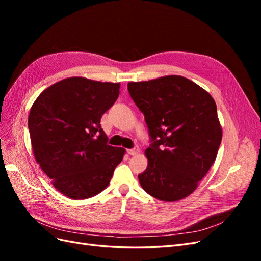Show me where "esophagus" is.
<instances>
[{
	"instance_id": "1",
	"label": "esophagus",
	"mask_w": 261,
	"mask_h": 261,
	"mask_svg": "<svg viewBox=\"0 0 261 261\" xmlns=\"http://www.w3.org/2000/svg\"><path fill=\"white\" fill-rule=\"evenodd\" d=\"M138 152H139V148H138V147H135V148L128 149V150H127V153H128L129 155H135V154H137Z\"/></svg>"
}]
</instances>
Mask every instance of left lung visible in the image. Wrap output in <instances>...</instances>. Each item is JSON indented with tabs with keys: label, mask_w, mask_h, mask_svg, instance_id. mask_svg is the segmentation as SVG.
Segmentation results:
<instances>
[{
	"label": "left lung",
	"mask_w": 261,
	"mask_h": 261,
	"mask_svg": "<svg viewBox=\"0 0 261 261\" xmlns=\"http://www.w3.org/2000/svg\"><path fill=\"white\" fill-rule=\"evenodd\" d=\"M127 89L151 138L148 167L138 175L141 187L162 201L185 198L208 173L222 140L215 100L177 75L132 82Z\"/></svg>",
	"instance_id": "1"
}]
</instances>
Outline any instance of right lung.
<instances>
[{"label":"right lung","instance_id":"right-lung-1","mask_svg":"<svg viewBox=\"0 0 261 261\" xmlns=\"http://www.w3.org/2000/svg\"><path fill=\"white\" fill-rule=\"evenodd\" d=\"M120 83L69 77L43 90L28 116L38 164L72 199L98 195L110 184L125 149L108 145L101 117L120 94Z\"/></svg>","mask_w":261,"mask_h":261}]
</instances>
